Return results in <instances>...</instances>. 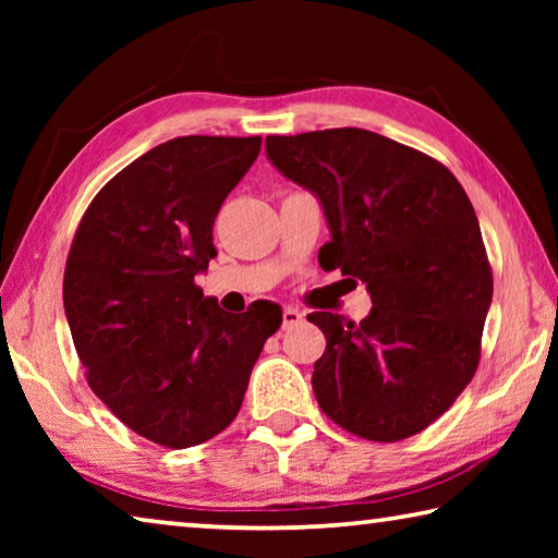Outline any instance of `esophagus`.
<instances>
[{
	"mask_svg": "<svg viewBox=\"0 0 558 558\" xmlns=\"http://www.w3.org/2000/svg\"><path fill=\"white\" fill-rule=\"evenodd\" d=\"M300 323H302V315L298 313V310H292V307L282 310V329H290Z\"/></svg>",
	"mask_w": 558,
	"mask_h": 558,
	"instance_id": "obj_1",
	"label": "esophagus"
}]
</instances>
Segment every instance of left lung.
<instances>
[{"mask_svg":"<svg viewBox=\"0 0 558 558\" xmlns=\"http://www.w3.org/2000/svg\"><path fill=\"white\" fill-rule=\"evenodd\" d=\"M270 162L317 194L332 241L319 266L366 282L362 323L307 319L327 337L313 389L359 438H411L472 381L493 268L465 189L438 159L359 128L268 135Z\"/></svg>","mask_w":558,"mask_h":558,"instance_id":"obj_1","label":"left lung"}]
</instances>
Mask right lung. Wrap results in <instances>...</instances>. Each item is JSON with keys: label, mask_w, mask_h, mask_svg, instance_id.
<instances>
[{"label": "right lung", "mask_w": 558, "mask_h": 558, "mask_svg": "<svg viewBox=\"0 0 558 558\" xmlns=\"http://www.w3.org/2000/svg\"><path fill=\"white\" fill-rule=\"evenodd\" d=\"M258 153V135L169 140L112 177L75 229L63 272L75 352L93 393L157 446L229 428L282 323L270 302L223 313L194 282L216 256V214Z\"/></svg>", "instance_id": "right-lung-1"}]
</instances>
